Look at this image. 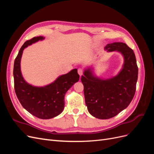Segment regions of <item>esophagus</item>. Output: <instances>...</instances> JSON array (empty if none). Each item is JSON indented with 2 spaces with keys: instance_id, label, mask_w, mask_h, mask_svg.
<instances>
[{
  "instance_id": "1",
  "label": "esophagus",
  "mask_w": 154,
  "mask_h": 154,
  "mask_svg": "<svg viewBox=\"0 0 154 154\" xmlns=\"http://www.w3.org/2000/svg\"><path fill=\"white\" fill-rule=\"evenodd\" d=\"M83 72V71L82 69H79L78 70V74H79V75H80V76H82V75Z\"/></svg>"
}]
</instances>
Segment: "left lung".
Segmentation results:
<instances>
[{
	"label": "left lung",
	"mask_w": 154,
	"mask_h": 154,
	"mask_svg": "<svg viewBox=\"0 0 154 154\" xmlns=\"http://www.w3.org/2000/svg\"><path fill=\"white\" fill-rule=\"evenodd\" d=\"M105 50L123 56V64L119 72L111 78H102L96 75L91 66L84 69L81 78L88 112L101 119L113 118L129 105L136 92L138 77L136 56L127 44H108Z\"/></svg>",
	"instance_id": "1"
}]
</instances>
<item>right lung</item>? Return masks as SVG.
<instances>
[{"label": "right lung", "instance_id": "obj_1", "mask_svg": "<svg viewBox=\"0 0 154 154\" xmlns=\"http://www.w3.org/2000/svg\"><path fill=\"white\" fill-rule=\"evenodd\" d=\"M44 36L34 37L23 44L14 62L13 77L16 95L22 106L30 114L42 119L57 117L64 109V97L67 91L78 82L80 76L77 69L59 76L52 83L44 86H35L27 83L23 77L20 62L23 51Z\"/></svg>", "mask_w": 154, "mask_h": 154}]
</instances>
